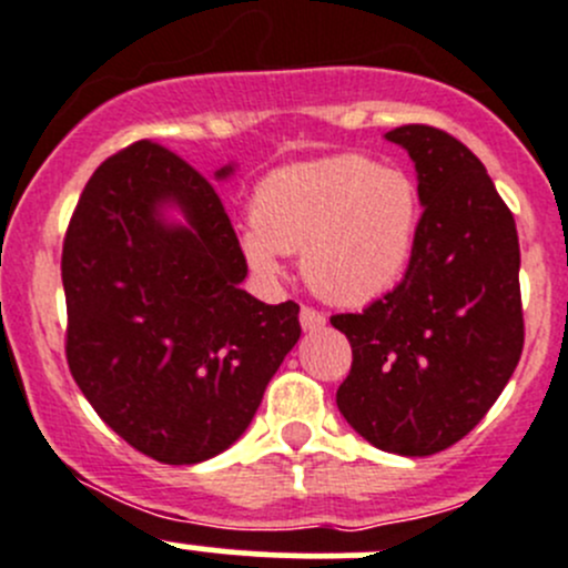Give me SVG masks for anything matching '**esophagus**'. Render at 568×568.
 <instances>
[{"mask_svg":"<svg viewBox=\"0 0 568 568\" xmlns=\"http://www.w3.org/2000/svg\"><path fill=\"white\" fill-rule=\"evenodd\" d=\"M300 321H302V329H307V332L321 329V326L326 324L324 313L316 311V307H311V305H302V311H300Z\"/></svg>","mask_w":568,"mask_h":568,"instance_id":"1","label":"esophagus"}]
</instances>
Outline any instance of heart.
Segmentation results:
<instances>
[{
  "mask_svg": "<svg viewBox=\"0 0 568 568\" xmlns=\"http://www.w3.org/2000/svg\"><path fill=\"white\" fill-rule=\"evenodd\" d=\"M420 214V189L406 170L341 153L263 178L242 247L261 274L277 272V252H300L318 296L363 305L404 277Z\"/></svg>",
  "mask_w": 568,
  "mask_h": 568,
  "instance_id": "heart-1",
  "label": "heart"
}]
</instances>
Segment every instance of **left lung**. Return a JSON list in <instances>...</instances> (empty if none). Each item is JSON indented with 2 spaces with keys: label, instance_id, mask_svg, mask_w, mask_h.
Segmentation results:
<instances>
[{
  "label": "left lung",
  "instance_id": "1",
  "mask_svg": "<svg viewBox=\"0 0 568 568\" xmlns=\"http://www.w3.org/2000/svg\"><path fill=\"white\" fill-rule=\"evenodd\" d=\"M387 140L409 151L426 209L404 280L329 318L352 343L337 409L379 450L432 456L484 420L523 357L519 236L464 142L423 123Z\"/></svg>",
  "mask_w": 568,
  "mask_h": 568
}]
</instances>
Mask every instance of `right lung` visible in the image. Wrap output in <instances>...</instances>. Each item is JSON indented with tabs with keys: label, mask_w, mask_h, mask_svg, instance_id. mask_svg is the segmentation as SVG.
Wrapping results in <instances>:
<instances>
[{
	"label": "right lung",
	"mask_w": 568,
	"mask_h": 568,
	"mask_svg": "<svg viewBox=\"0 0 568 568\" xmlns=\"http://www.w3.org/2000/svg\"><path fill=\"white\" fill-rule=\"evenodd\" d=\"M162 202L190 225L164 226ZM244 277L220 194L178 153L140 140L90 175L62 242L65 357L134 450L197 464L250 426L302 326L296 302L263 305L239 288Z\"/></svg>",
	"instance_id": "add662e5"
}]
</instances>
